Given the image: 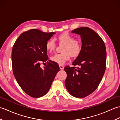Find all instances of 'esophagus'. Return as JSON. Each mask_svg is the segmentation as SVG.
Segmentation results:
<instances>
[{
	"label": "esophagus",
	"mask_w": 120,
	"mask_h": 120,
	"mask_svg": "<svg viewBox=\"0 0 120 120\" xmlns=\"http://www.w3.org/2000/svg\"><path fill=\"white\" fill-rule=\"evenodd\" d=\"M59 67H60V68L61 70L64 69V67H63V66L62 65H59Z\"/></svg>",
	"instance_id": "obj_1"
}]
</instances>
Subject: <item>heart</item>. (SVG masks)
<instances>
[{"label":"heart","instance_id":"b5f03b06","mask_svg":"<svg viewBox=\"0 0 120 120\" xmlns=\"http://www.w3.org/2000/svg\"><path fill=\"white\" fill-rule=\"evenodd\" d=\"M59 42L61 44H64L62 48V52L55 53L50 57L52 62L61 65L70 59V56L73 57H77L80 54L82 49L81 45L76 41L75 38L68 33H63L58 37ZM56 44L53 39H50L46 43V48L49 52H52L55 49Z\"/></svg>","mask_w":120,"mask_h":120}]
</instances>
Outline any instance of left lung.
Here are the masks:
<instances>
[{
    "instance_id": "obj_1",
    "label": "left lung",
    "mask_w": 120,
    "mask_h": 120,
    "mask_svg": "<svg viewBox=\"0 0 120 120\" xmlns=\"http://www.w3.org/2000/svg\"><path fill=\"white\" fill-rule=\"evenodd\" d=\"M80 35L82 49L72 63L78 67L67 66L65 86L71 95L83 98L95 91L102 79L106 70V49L103 40L88 27H80L72 31Z\"/></svg>"
}]
</instances>
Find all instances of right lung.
<instances>
[{"label":"right lung","mask_w":120,"mask_h":120,"mask_svg":"<svg viewBox=\"0 0 120 120\" xmlns=\"http://www.w3.org/2000/svg\"><path fill=\"white\" fill-rule=\"evenodd\" d=\"M55 34L36 29L29 30L22 33L13 46L14 76L22 90L32 98L45 95L60 71L57 63L47 61L46 43ZM41 62H47L43 69L40 67Z\"/></svg>","instance_id":"1"}]
</instances>
